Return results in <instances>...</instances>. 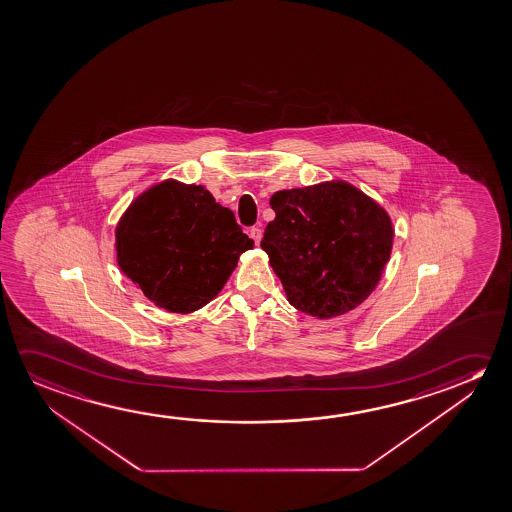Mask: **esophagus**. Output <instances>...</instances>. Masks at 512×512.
I'll return each mask as SVG.
<instances>
[{
	"mask_svg": "<svg viewBox=\"0 0 512 512\" xmlns=\"http://www.w3.org/2000/svg\"><path fill=\"white\" fill-rule=\"evenodd\" d=\"M250 237L255 241V244H260V239H262V230H260V227L250 228Z\"/></svg>",
	"mask_w": 512,
	"mask_h": 512,
	"instance_id": "34e87169",
	"label": "esophagus"
}]
</instances>
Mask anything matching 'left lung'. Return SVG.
Instances as JSON below:
<instances>
[{"mask_svg": "<svg viewBox=\"0 0 512 512\" xmlns=\"http://www.w3.org/2000/svg\"><path fill=\"white\" fill-rule=\"evenodd\" d=\"M262 250L299 312L331 319L378 287L394 244L390 214L342 179L276 191Z\"/></svg>", "mask_w": 512, "mask_h": 512, "instance_id": "8db88e82", "label": "left lung"}]
</instances>
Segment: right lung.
Instances as JSON below:
<instances>
[{"instance_id": "obj_1", "label": "right lung", "mask_w": 512, "mask_h": 512, "mask_svg": "<svg viewBox=\"0 0 512 512\" xmlns=\"http://www.w3.org/2000/svg\"><path fill=\"white\" fill-rule=\"evenodd\" d=\"M252 248L234 213L209 189L175 179L140 193L115 228L118 268L172 314H191L213 301L239 255Z\"/></svg>"}]
</instances>
